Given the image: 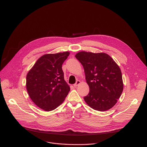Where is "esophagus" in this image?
<instances>
[{
	"instance_id": "34e87169",
	"label": "esophagus",
	"mask_w": 147,
	"mask_h": 147,
	"mask_svg": "<svg viewBox=\"0 0 147 147\" xmlns=\"http://www.w3.org/2000/svg\"><path fill=\"white\" fill-rule=\"evenodd\" d=\"M80 80H77L76 82V83L74 84V87H77L79 84H80Z\"/></svg>"
}]
</instances>
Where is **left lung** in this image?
Returning a JSON list of instances; mask_svg holds the SVG:
<instances>
[{
  "instance_id": "obj_1",
  "label": "left lung",
  "mask_w": 147,
  "mask_h": 147,
  "mask_svg": "<svg viewBox=\"0 0 147 147\" xmlns=\"http://www.w3.org/2000/svg\"><path fill=\"white\" fill-rule=\"evenodd\" d=\"M75 57L84 68L90 88L88 94L84 97L86 103L100 111L112 108L123 88L122 73L118 64L105 53L82 51Z\"/></svg>"
}]
</instances>
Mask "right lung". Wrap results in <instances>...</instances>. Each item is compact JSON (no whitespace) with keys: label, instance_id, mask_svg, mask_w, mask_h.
I'll return each mask as SVG.
<instances>
[{"label":"right lung","instance_id":"obj_1","mask_svg":"<svg viewBox=\"0 0 147 147\" xmlns=\"http://www.w3.org/2000/svg\"><path fill=\"white\" fill-rule=\"evenodd\" d=\"M69 52L40 57L26 76V87L32 101L46 111L56 109L65 100L69 86L64 80L62 64Z\"/></svg>","mask_w":147,"mask_h":147}]
</instances>
